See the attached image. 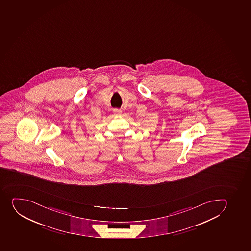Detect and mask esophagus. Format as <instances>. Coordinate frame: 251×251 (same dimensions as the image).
Segmentation results:
<instances>
[{
  "instance_id": "1",
  "label": "esophagus",
  "mask_w": 251,
  "mask_h": 251,
  "mask_svg": "<svg viewBox=\"0 0 251 251\" xmlns=\"http://www.w3.org/2000/svg\"><path fill=\"white\" fill-rule=\"evenodd\" d=\"M121 110L120 109H114V115H121Z\"/></svg>"
}]
</instances>
